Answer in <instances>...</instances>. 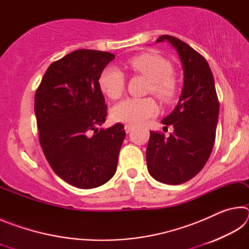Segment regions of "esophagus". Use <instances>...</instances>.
Segmentation results:
<instances>
[{
	"instance_id": "34e87169",
	"label": "esophagus",
	"mask_w": 249,
	"mask_h": 249,
	"mask_svg": "<svg viewBox=\"0 0 249 249\" xmlns=\"http://www.w3.org/2000/svg\"><path fill=\"white\" fill-rule=\"evenodd\" d=\"M124 128H125V132H126V133H129L130 130H132V129L134 128V125H132V124H125Z\"/></svg>"
}]
</instances>
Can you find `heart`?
Here are the masks:
<instances>
[{"mask_svg": "<svg viewBox=\"0 0 249 249\" xmlns=\"http://www.w3.org/2000/svg\"><path fill=\"white\" fill-rule=\"evenodd\" d=\"M126 66L134 73L142 74L149 80L148 92L169 103L178 93V81L172 74V65L169 60L159 54L141 53L126 62ZM101 90L109 99L120 98L125 89V74L115 66L104 68L100 75ZM157 112V105L151 98H127L117 103L112 109V117L115 121L140 124Z\"/></svg>", "mask_w": 249, "mask_h": 249, "instance_id": "heart-1", "label": "heart"}]
</instances>
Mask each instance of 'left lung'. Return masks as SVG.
I'll use <instances>...</instances> for the list:
<instances>
[{
	"label": "left lung",
	"instance_id": "left-lung-1",
	"mask_svg": "<svg viewBox=\"0 0 249 249\" xmlns=\"http://www.w3.org/2000/svg\"><path fill=\"white\" fill-rule=\"evenodd\" d=\"M168 41L179 54L183 87L178 104L161 121L171 125L168 137L150 132L146 149L147 168L159 182L176 185L192 179L208 161L215 141L218 104L215 84L208 61L182 40L162 35L156 43Z\"/></svg>",
	"mask_w": 249,
	"mask_h": 249
}]
</instances>
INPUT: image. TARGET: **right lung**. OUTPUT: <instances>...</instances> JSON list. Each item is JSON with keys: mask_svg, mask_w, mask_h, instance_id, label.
<instances>
[{"mask_svg": "<svg viewBox=\"0 0 249 249\" xmlns=\"http://www.w3.org/2000/svg\"><path fill=\"white\" fill-rule=\"evenodd\" d=\"M115 56L79 49L53 62L35 94L39 142L50 167L80 189L100 187L115 175L124 126L100 128L107 105L99 79Z\"/></svg>", "mask_w": 249, "mask_h": 249, "instance_id": "obj_1", "label": "right lung"}]
</instances>
